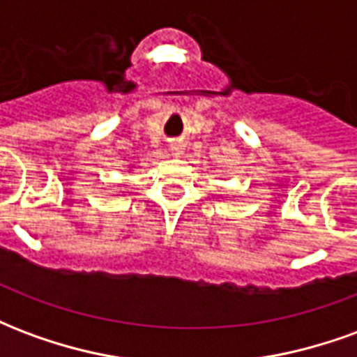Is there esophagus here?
Wrapping results in <instances>:
<instances>
[{"label": "esophagus", "mask_w": 357, "mask_h": 357, "mask_svg": "<svg viewBox=\"0 0 357 357\" xmlns=\"http://www.w3.org/2000/svg\"><path fill=\"white\" fill-rule=\"evenodd\" d=\"M170 151H172V155H176V156L183 155V145H181V143H172Z\"/></svg>", "instance_id": "obj_1"}]
</instances>
